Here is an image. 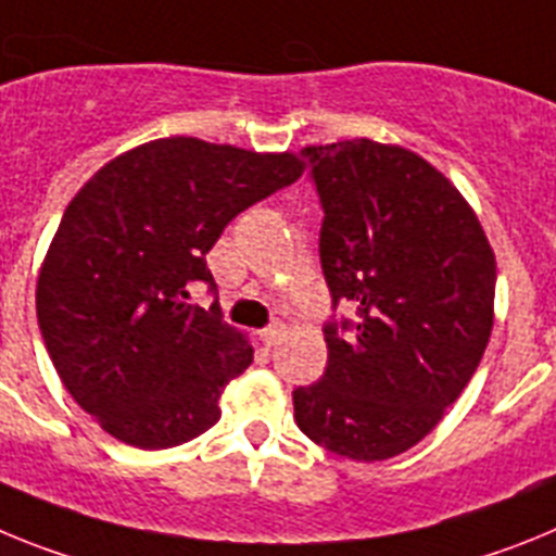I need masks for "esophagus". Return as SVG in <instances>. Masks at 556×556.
<instances>
[{
  "mask_svg": "<svg viewBox=\"0 0 556 556\" xmlns=\"http://www.w3.org/2000/svg\"><path fill=\"white\" fill-rule=\"evenodd\" d=\"M282 336H285V325H271L260 332V341H263V344L271 350V346H277L279 341H282Z\"/></svg>",
  "mask_w": 556,
  "mask_h": 556,
  "instance_id": "34e87169",
  "label": "esophagus"
}]
</instances>
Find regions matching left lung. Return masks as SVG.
<instances>
[{"instance_id": "1", "label": "left lung", "mask_w": 556, "mask_h": 556, "mask_svg": "<svg viewBox=\"0 0 556 556\" xmlns=\"http://www.w3.org/2000/svg\"><path fill=\"white\" fill-rule=\"evenodd\" d=\"M302 153L332 305L352 302L358 321L325 327L327 369L293 392V417L330 453L383 462L428 437L479 369L495 254L465 195L414 151L344 139Z\"/></svg>"}]
</instances>
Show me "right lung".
<instances>
[{
	"label": "right lung",
	"mask_w": 556,
	"mask_h": 556,
	"mask_svg": "<svg viewBox=\"0 0 556 556\" xmlns=\"http://www.w3.org/2000/svg\"><path fill=\"white\" fill-rule=\"evenodd\" d=\"M305 173L299 153L195 137L153 139L86 181L58 224L36 285L58 378L105 433L162 451L220 419V392L254 361L218 302L206 254L231 218Z\"/></svg>",
	"instance_id": "1"
}]
</instances>
